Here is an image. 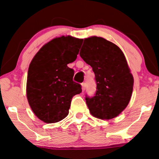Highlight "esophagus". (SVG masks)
Here are the masks:
<instances>
[{
	"instance_id": "1",
	"label": "esophagus",
	"mask_w": 159,
	"mask_h": 159,
	"mask_svg": "<svg viewBox=\"0 0 159 159\" xmlns=\"http://www.w3.org/2000/svg\"><path fill=\"white\" fill-rule=\"evenodd\" d=\"M86 83H82L81 84V87H82V91L84 92L85 89H86Z\"/></svg>"
}]
</instances>
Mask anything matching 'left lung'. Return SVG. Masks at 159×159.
Instances as JSON below:
<instances>
[{
	"label": "left lung",
	"mask_w": 159,
	"mask_h": 159,
	"mask_svg": "<svg viewBox=\"0 0 159 159\" xmlns=\"http://www.w3.org/2000/svg\"><path fill=\"white\" fill-rule=\"evenodd\" d=\"M80 56L95 73L96 92L86 95L91 115L100 119H112L127 107L133 89V76L121 49L101 37L84 39Z\"/></svg>",
	"instance_id": "left-lung-1"
}]
</instances>
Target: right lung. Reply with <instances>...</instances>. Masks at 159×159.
<instances>
[{
	"label": "right lung",
	"mask_w": 159,
	"mask_h": 159,
	"mask_svg": "<svg viewBox=\"0 0 159 159\" xmlns=\"http://www.w3.org/2000/svg\"><path fill=\"white\" fill-rule=\"evenodd\" d=\"M83 39L61 36L46 43L34 56L28 70L26 97L32 110L47 124L58 122L69 114L74 95L81 86L72 80L67 64L77 58Z\"/></svg>",
	"instance_id": "add662e5"
}]
</instances>
